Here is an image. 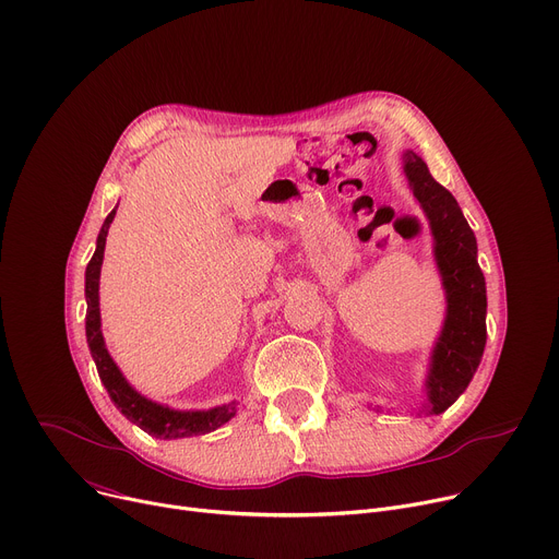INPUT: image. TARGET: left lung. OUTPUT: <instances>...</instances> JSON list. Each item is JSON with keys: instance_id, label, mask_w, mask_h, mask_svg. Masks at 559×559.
<instances>
[{"instance_id": "obj_1", "label": "left lung", "mask_w": 559, "mask_h": 559, "mask_svg": "<svg viewBox=\"0 0 559 559\" xmlns=\"http://www.w3.org/2000/svg\"><path fill=\"white\" fill-rule=\"evenodd\" d=\"M405 175L437 239V264L448 293V318L435 347L427 380L429 412H445L475 376L486 347V280L477 262V239L456 199L432 179L425 160L405 154Z\"/></svg>"}]
</instances>
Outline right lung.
I'll list each match as a JSON object with an SVG mask.
<instances>
[{
    "label": "right lung",
    "instance_id": "add662e5",
    "mask_svg": "<svg viewBox=\"0 0 559 559\" xmlns=\"http://www.w3.org/2000/svg\"><path fill=\"white\" fill-rule=\"evenodd\" d=\"M116 210L107 214V219L100 228L98 235V246L92 257V262L87 266V282H84V295H87V342L92 356L96 360L98 376L105 384V390L114 405L136 423L141 429H145L147 435L156 439H183V437H197V435H207L212 429L222 427L235 416V405L228 403L222 407H214L207 412H175L169 407L156 405L147 399H143L139 392H134L118 367L114 365L111 356L105 349V340L100 333V309H98V277H100V266H103V254H105V241H107V230L109 224L114 222Z\"/></svg>",
    "mask_w": 559,
    "mask_h": 559
}]
</instances>
